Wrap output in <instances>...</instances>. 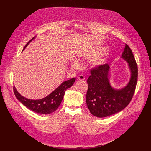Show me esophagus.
Listing matches in <instances>:
<instances>
[{
  "label": "esophagus",
  "mask_w": 151,
  "mask_h": 151,
  "mask_svg": "<svg viewBox=\"0 0 151 151\" xmlns=\"http://www.w3.org/2000/svg\"><path fill=\"white\" fill-rule=\"evenodd\" d=\"M77 78H78V79H79V80H81V81H83V80H84V79H85V76H84L83 75H79V76L77 77Z\"/></svg>",
  "instance_id": "1"
}]
</instances>
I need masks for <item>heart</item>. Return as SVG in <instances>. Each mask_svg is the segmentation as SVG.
<instances>
[{
    "mask_svg": "<svg viewBox=\"0 0 151 151\" xmlns=\"http://www.w3.org/2000/svg\"><path fill=\"white\" fill-rule=\"evenodd\" d=\"M103 49L101 48H93L90 50H87L85 52L80 54L79 57L84 60H91V58L95 57L97 55L101 53ZM107 56L106 55H103L97 58H94L90 61V65L94 69H99L103 66L107 61ZM79 63L78 61H73L72 63V66L73 68H78L79 66Z\"/></svg>",
    "mask_w": 151,
    "mask_h": 151,
    "instance_id": "obj_1",
    "label": "heart"
}]
</instances>
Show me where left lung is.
Wrapping results in <instances>:
<instances>
[{
	"instance_id": "8db88e82",
	"label": "left lung",
	"mask_w": 151,
	"mask_h": 151,
	"mask_svg": "<svg viewBox=\"0 0 151 151\" xmlns=\"http://www.w3.org/2000/svg\"><path fill=\"white\" fill-rule=\"evenodd\" d=\"M121 58L128 63L131 72L130 81L122 88L115 89L111 85L109 64H105L91 70V75L87 80L86 102L94 116L104 118L119 112L132 99L137 81L138 69L132 51L127 44Z\"/></svg>"
}]
</instances>
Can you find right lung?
I'll use <instances>...</instances> for the list:
<instances>
[{
    "label": "right lung",
    "mask_w": 151,
    "mask_h": 151,
    "mask_svg": "<svg viewBox=\"0 0 151 151\" xmlns=\"http://www.w3.org/2000/svg\"><path fill=\"white\" fill-rule=\"evenodd\" d=\"M35 37L27 43L23 50ZM75 80L76 78H74L64 81L48 96L39 100H31L21 96L17 91L15 86H14V92L17 99L29 109L37 114H50L57 110L62 101L65 91L67 89L72 87Z\"/></svg>",
    "instance_id": "1"
}]
</instances>
